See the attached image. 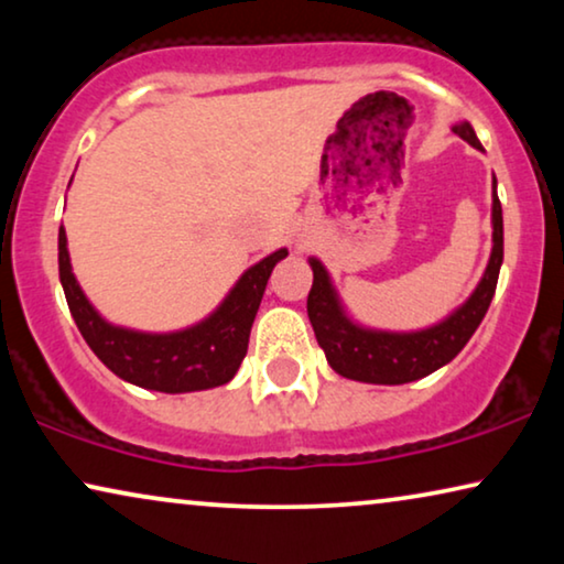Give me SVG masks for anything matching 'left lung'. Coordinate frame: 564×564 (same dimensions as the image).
<instances>
[{
	"label": "left lung",
	"mask_w": 564,
	"mask_h": 564,
	"mask_svg": "<svg viewBox=\"0 0 564 564\" xmlns=\"http://www.w3.org/2000/svg\"><path fill=\"white\" fill-rule=\"evenodd\" d=\"M462 141L482 151L473 126L467 120L452 128ZM503 264V210L496 195V176H492V251L485 267V274L473 295L452 315H446L436 326L421 330H377L354 323L346 315L338 300L334 282L326 267L318 259H311L313 288L307 295V318L313 323L318 346L326 351L334 372L357 382L369 384H405L421 380L438 367L449 365L480 326L488 313L490 300L496 295V284Z\"/></svg>",
	"instance_id": "8db88e82"
}]
</instances>
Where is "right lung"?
Masks as SVG:
<instances>
[{"label": "right lung", "instance_id": "add662e5", "mask_svg": "<svg viewBox=\"0 0 564 564\" xmlns=\"http://www.w3.org/2000/svg\"><path fill=\"white\" fill-rule=\"evenodd\" d=\"M288 257L280 249L241 274L226 300L205 321L172 334H145L107 323L84 295L72 272L66 230L58 228V274L76 328L99 361L130 384L156 392L210 390L234 380L249 349V334L269 274Z\"/></svg>", "mask_w": 564, "mask_h": 564}]
</instances>
